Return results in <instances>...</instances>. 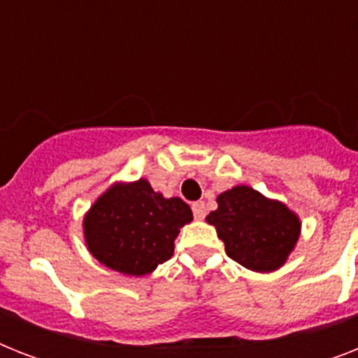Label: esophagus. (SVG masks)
I'll use <instances>...</instances> for the list:
<instances>
[{"label": "esophagus", "instance_id": "esophagus-1", "mask_svg": "<svg viewBox=\"0 0 358 358\" xmlns=\"http://www.w3.org/2000/svg\"><path fill=\"white\" fill-rule=\"evenodd\" d=\"M191 208H193V215H195V219L206 217V206H204V202H195Z\"/></svg>", "mask_w": 358, "mask_h": 358}]
</instances>
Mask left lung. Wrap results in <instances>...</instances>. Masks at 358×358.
I'll return each instance as SVG.
<instances>
[{"label": "left lung", "mask_w": 358, "mask_h": 358, "mask_svg": "<svg viewBox=\"0 0 358 358\" xmlns=\"http://www.w3.org/2000/svg\"><path fill=\"white\" fill-rule=\"evenodd\" d=\"M223 239L227 255L250 271L269 273L284 266L301 234V221L286 204L267 199L249 185L217 196L206 217Z\"/></svg>", "instance_id": "1"}]
</instances>
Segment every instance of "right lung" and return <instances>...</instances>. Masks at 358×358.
Instances as JSON below:
<instances>
[{"instance_id": "right-lung-1", "label": "right lung", "mask_w": 358, "mask_h": 358, "mask_svg": "<svg viewBox=\"0 0 358 358\" xmlns=\"http://www.w3.org/2000/svg\"><path fill=\"white\" fill-rule=\"evenodd\" d=\"M193 212L182 199H165L148 180L115 184L83 219L87 249L113 271L143 277L167 262L174 239Z\"/></svg>"}]
</instances>
